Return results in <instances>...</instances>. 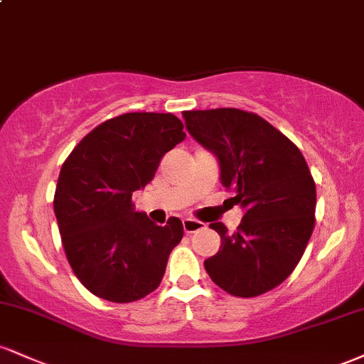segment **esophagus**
<instances>
[{"label": "esophagus", "mask_w": 364, "mask_h": 364, "mask_svg": "<svg viewBox=\"0 0 364 364\" xmlns=\"http://www.w3.org/2000/svg\"><path fill=\"white\" fill-rule=\"evenodd\" d=\"M183 229H185L186 235H193V232L203 229V223H200V220H193V219H185L183 220Z\"/></svg>", "instance_id": "1"}]
</instances>
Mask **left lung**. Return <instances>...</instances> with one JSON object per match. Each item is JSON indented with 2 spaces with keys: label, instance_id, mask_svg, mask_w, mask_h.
<instances>
[{
  "label": "left lung",
  "instance_id": "8db88e82",
  "mask_svg": "<svg viewBox=\"0 0 364 364\" xmlns=\"http://www.w3.org/2000/svg\"><path fill=\"white\" fill-rule=\"evenodd\" d=\"M188 133L219 161L245 208L237 231L212 223L220 248L203 262L220 289L253 298L289 277L315 228L316 188L303 154L269 121L235 107L183 112Z\"/></svg>",
  "mask_w": 364,
  "mask_h": 364
}]
</instances>
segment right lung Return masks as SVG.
Segmentation results:
<instances>
[{
	"mask_svg": "<svg viewBox=\"0 0 364 364\" xmlns=\"http://www.w3.org/2000/svg\"><path fill=\"white\" fill-rule=\"evenodd\" d=\"M171 112H127L82 139L54 193L61 243L75 275L97 298L132 303L156 291L183 224L136 212L133 191L152 181L162 156L185 140Z\"/></svg>",
	"mask_w": 364,
	"mask_h": 364,
	"instance_id": "right-lung-1",
	"label": "right lung"
}]
</instances>
